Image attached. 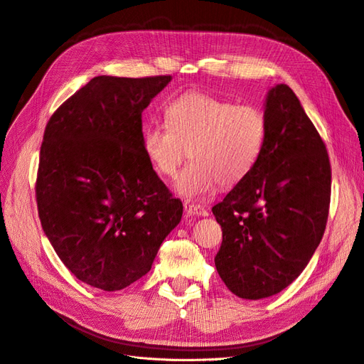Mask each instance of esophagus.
I'll list each match as a JSON object with an SVG mask.
<instances>
[{"mask_svg":"<svg viewBox=\"0 0 364 364\" xmlns=\"http://www.w3.org/2000/svg\"><path fill=\"white\" fill-rule=\"evenodd\" d=\"M184 213L186 216H208V212L204 207L191 203H184Z\"/></svg>","mask_w":364,"mask_h":364,"instance_id":"obj_1","label":"esophagus"}]
</instances>
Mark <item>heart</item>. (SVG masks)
Returning <instances> with one entry per match:
<instances>
[{
    "label": "heart",
    "instance_id": "obj_1",
    "mask_svg": "<svg viewBox=\"0 0 364 364\" xmlns=\"http://www.w3.org/2000/svg\"><path fill=\"white\" fill-rule=\"evenodd\" d=\"M166 124L148 125L144 148L154 169L175 178L187 156L175 189L186 199H199L218 186L232 187L259 160L266 139V118L251 104L191 90L172 100L165 109Z\"/></svg>",
    "mask_w": 364,
    "mask_h": 364
}]
</instances>
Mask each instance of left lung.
<instances>
[{"instance_id":"obj_1","label":"left lung","mask_w":364,"mask_h":364,"mask_svg":"<svg viewBox=\"0 0 364 364\" xmlns=\"http://www.w3.org/2000/svg\"><path fill=\"white\" fill-rule=\"evenodd\" d=\"M264 118L255 166L212 208L222 227L218 274L243 299L277 295L299 277L322 240L330 210L325 144L287 85L267 92Z\"/></svg>"}]
</instances>
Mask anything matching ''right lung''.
Listing matches in <instances>:
<instances>
[{
	"label": "right lung",
	"instance_id": "right-lung-1",
	"mask_svg": "<svg viewBox=\"0 0 364 364\" xmlns=\"http://www.w3.org/2000/svg\"><path fill=\"white\" fill-rule=\"evenodd\" d=\"M171 75H100L46 124L36 201L43 232L80 281L105 291L133 284L180 224L144 148L142 112Z\"/></svg>",
	"mask_w": 364,
	"mask_h": 364
}]
</instances>
